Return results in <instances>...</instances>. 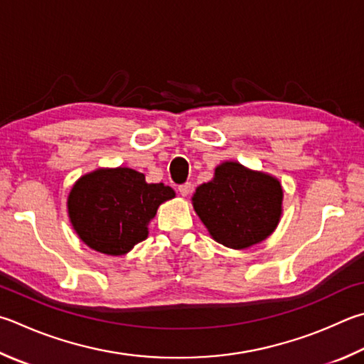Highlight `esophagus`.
<instances>
[{"label":"esophagus","mask_w":364,"mask_h":364,"mask_svg":"<svg viewBox=\"0 0 364 364\" xmlns=\"http://www.w3.org/2000/svg\"><path fill=\"white\" fill-rule=\"evenodd\" d=\"M191 189H193V184H191V183H184V184H180V186H178V191H180V194H181L183 197L189 196Z\"/></svg>","instance_id":"1"}]
</instances>
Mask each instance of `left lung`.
<instances>
[{"label": "left lung", "instance_id": "obj_1", "mask_svg": "<svg viewBox=\"0 0 364 364\" xmlns=\"http://www.w3.org/2000/svg\"><path fill=\"white\" fill-rule=\"evenodd\" d=\"M283 191L274 176L224 162L215 178L196 189L194 210L224 247L242 250L274 232L282 215Z\"/></svg>", "mask_w": 364, "mask_h": 364}]
</instances>
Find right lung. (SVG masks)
<instances>
[{"mask_svg": "<svg viewBox=\"0 0 364 364\" xmlns=\"http://www.w3.org/2000/svg\"><path fill=\"white\" fill-rule=\"evenodd\" d=\"M175 197L162 183L148 184L132 168L97 170L79 180L68 197V213L81 240L105 255L119 256L148 237L157 207Z\"/></svg>", "mask_w": 364, "mask_h": 364, "instance_id": "1", "label": "right lung"}]
</instances>
